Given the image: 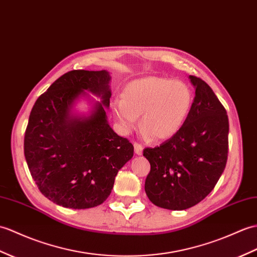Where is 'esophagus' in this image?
<instances>
[{
	"mask_svg": "<svg viewBox=\"0 0 257 257\" xmlns=\"http://www.w3.org/2000/svg\"><path fill=\"white\" fill-rule=\"evenodd\" d=\"M134 147H135V153L137 154V156H142V152H143L142 146L139 145V143H135Z\"/></svg>",
	"mask_w": 257,
	"mask_h": 257,
	"instance_id": "obj_1",
	"label": "esophagus"
}]
</instances>
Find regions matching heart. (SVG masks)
Masks as SVG:
<instances>
[{"mask_svg": "<svg viewBox=\"0 0 257 257\" xmlns=\"http://www.w3.org/2000/svg\"><path fill=\"white\" fill-rule=\"evenodd\" d=\"M194 96L180 80L146 76L129 82L122 97L111 101V110L119 127L128 133L141 118V130L148 138L168 140L178 134L192 109Z\"/></svg>", "mask_w": 257, "mask_h": 257, "instance_id": "obj_1", "label": "heart"}]
</instances>
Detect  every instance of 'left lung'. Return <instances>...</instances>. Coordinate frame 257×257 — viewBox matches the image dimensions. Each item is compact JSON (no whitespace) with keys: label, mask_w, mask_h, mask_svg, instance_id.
I'll list each match as a JSON object with an SVG mask.
<instances>
[{"label":"left lung","mask_w":257,"mask_h":257,"mask_svg":"<svg viewBox=\"0 0 257 257\" xmlns=\"http://www.w3.org/2000/svg\"><path fill=\"white\" fill-rule=\"evenodd\" d=\"M195 97L186 122L160 147L147 148L150 162L145 189L158 207L184 210L201 201L216 186L228 159L229 119L211 87L189 75Z\"/></svg>","instance_id":"obj_1"}]
</instances>
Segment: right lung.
<instances>
[{"label":"right lung","mask_w":257,"mask_h":257,"mask_svg":"<svg viewBox=\"0 0 257 257\" xmlns=\"http://www.w3.org/2000/svg\"><path fill=\"white\" fill-rule=\"evenodd\" d=\"M110 79L106 70L70 71L40 95L29 115L24 139L28 169L41 194L59 206L103 204L118 171L134 157V146L107 120ZM81 100L91 105L87 112L76 109Z\"/></svg>","instance_id":"1"}]
</instances>
